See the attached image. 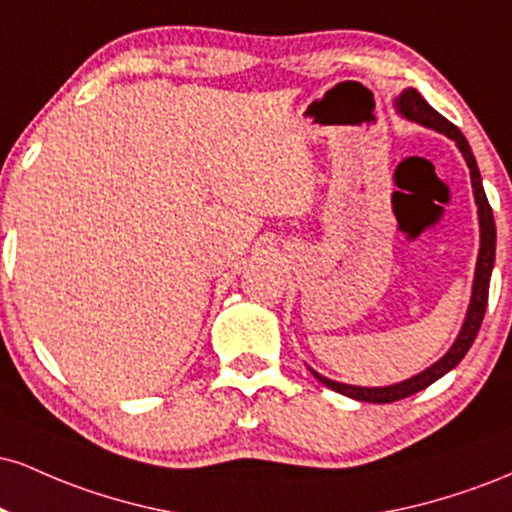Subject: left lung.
Returning a JSON list of instances; mask_svg holds the SVG:
<instances>
[{
    "label": "left lung",
    "mask_w": 512,
    "mask_h": 512,
    "mask_svg": "<svg viewBox=\"0 0 512 512\" xmlns=\"http://www.w3.org/2000/svg\"><path fill=\"white\" fill-rule=\"evenodd\" d=\"M395 110L404 120L416 122V125L436 129V132L445 134V137L455 142L460 154L464 156V163L469 168V178H472V190H474V202H477V214H479V255H477V267H474V281H472V298H469L467 315H464V322L460 327V334L455 337V342L443 356L438 358L433 366H428L421 373L411 375V378L402 380V383L385 385V387H361V385H346L337 383V380L325 378L317 370L310 368V373L320 380L322 385H327L330 390L339 392V395L356 399V402H370V404H387L397 402V399L411 397L416 392H421L424 387L433 385L438 378H443L445 373H450L457 363L462 361L464 354L469 351V346L477 339L481 320H484L486 313V301H489V284H491V272L493 262H496V223H493V211L489 207V199H486L484 185H481V173L477 166V158H474L472 149H469V142L464 139V134L457 129L452 122L445 120L438 110H433L421 93L416 88H404L402 93L395 98Z\"/></svg>",
    "instance_id": "obj_1"
}]
</instances>
